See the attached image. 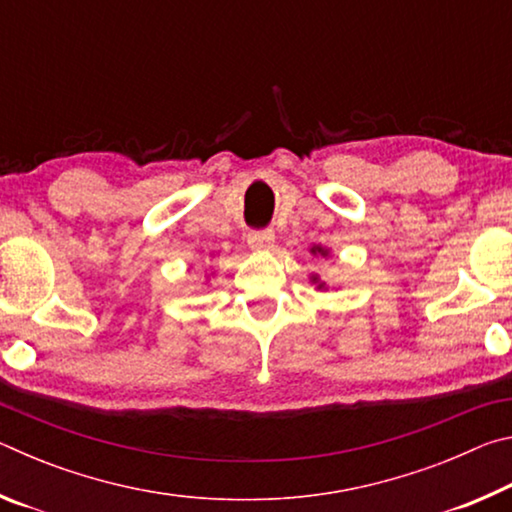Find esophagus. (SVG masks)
<instances>
[{
	"instance_id": "esophagus-1",
	"label": "esophagus",
	"mask_w": 512,
	"mask_h": 512,
	"mask_svg": "<svg viewBox=\"0 0 512 512\" xmlns=\"http://www.w3.org/2000/svg\"><path fill=\"white\" fill-rule=\"evenodd\" d=\"M273 241H275V232L273 230H253L248 235L250 248H271Z\"/></svg>"
}]
</instances>
